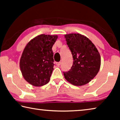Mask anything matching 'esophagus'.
<instances>
[{
	"label": "esophagus",
	"mask_w": 120,
	"mask_h": 120,
	"mask_svg": "<svg viewBox=\"0 0 120 120\" xmlns=\"http://www.w3.org/2000/svg\"><path fill=\"white\" fill-rule=\"evenodd\" d=\"M61 64V62L60 61V62H56V66H59Z\"/></svg>",
	"instance_id": "esophagus-1"
}]
</instances>
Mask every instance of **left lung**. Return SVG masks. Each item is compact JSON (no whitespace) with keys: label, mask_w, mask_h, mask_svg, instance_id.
I'll return each mask as SVG.
<instances>
[{"label":"left lung","mask_w":120,"mask_h":120,"mask_svg":"<svg viewBox=\"0 0 120 120\" xmlns=\"http://www.w3.org/2000/svg\"><path fill=\"white\" fill-rule=\"evenodd\" d=\"M64 38L74 59L70 70L64 72V78L75 86L88 84L100 69L98 51L88 38L80 34H66Z\"/></svg>","instance_id":"8db88e82"}]
</instances>
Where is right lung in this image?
Masks as SVG:
<instances>
[{
	"instance_id": "right-lung-1",
	"label": "right lung",
	"mask_w": 120,
	"mask_h": 120,
	"mask_svg": "<svg viewBox=\"0 0 120 120\" xmlns=\"http://www.w3.org/2000/svg\"><path fill=\"white\" fill-rule=\"evenodd\" d=\"M56 35L41 34L26 44L19 62L22 74L26 82L40 87L49 82L53 70L52 46Z\"/></svg>"
}]
</instances>
